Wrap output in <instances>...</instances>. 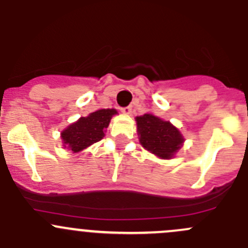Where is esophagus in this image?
Returning <instances> with one entry per match:
<instances>
[{"label":"esophagus","instance_id":"esophagus-1","mask_svg":"<svg viewBox=\"0 0 248 248\" xmlns=\"http://www.w3.org/2000/svg\"><path fill=\"white\" fill-rule=\"evenodd\" d=\"M121 111H122V114L129 115L132 112V107H124V108L121 109Z\"/></svg>","mask_w":248,"mask_h":248}]
</instances>
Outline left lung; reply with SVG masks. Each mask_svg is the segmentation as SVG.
<instances>
[{
  "instance_id": "8db88e82",
  "label": "left lung",
  "mask_w": 248,
  "mask_h": 248,
  "mask_svg": "<svg viewBox=\"0 0 248 248\" xmlns=\"http://www.w3.org/2000/svg\"><path fill=\"white\" fill-rule=\"evenodd\" d=\"M137 131L142 147L163 159H169L181 149L185 139L169 121L152 114L136 117Z\"/></svg>"
}]
</instances>
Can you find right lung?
<instances>
[{"label": "right lung", "instance_id": "right-lung-1", "mask_svg": "<svg viewBox=\"0 0 248 248\" xmlns=\"http://www.w3.org/2000/svg\"><path fill=\"white\" fill-rule=\"evenodd\" d=\"M115 114H117L115 109H99L89 116L80 117L61 132L63 146L76 154L103 139L106 136L104 129L108 128L110 120Z\"/></svg>", "mask_w": 248, "mask_h": 248}]
</instances>
